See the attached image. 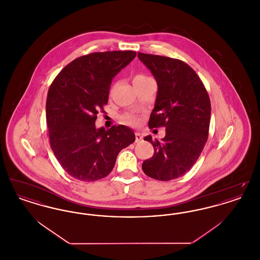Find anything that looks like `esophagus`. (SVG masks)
I'll return each instance as SVG.
<instances>
[{
  "label": "esophagus",
  "instance_id": "obj_1",
  "mask_svg": "<svg viewBox=\"0 0 260 260\" xmlns=\"http://www.w3.org/2000/svg\"><path fill=\"white\" fill-rule=\"evenodd\" d=\"M142 139V136L139 134V133H136V142H139L140 140Z\"/></svg>",
  "mask_w": 260,
  "mask_h": 260
}]
</instances>
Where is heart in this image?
I'll use <instances>...</instances> for the list:
<instances>
[{
  "label": "heart",
  "mask_w": 260,
  "mask_h": 260,
  "mask_svg": "<svg viewBox=\"0 0 260 260\" xmlns=\"http://www.w3.org/2000/svg\"><path fill=\"white\" fill-rule=\"evenodd\" d=\"M144 78H147V76L142 74L136 75L134 79V82L135 81H138V80H141V79H144ZM122 121L124 122V124H131V125H134V124H137V119L136 117H135L134 115H131V114H125L123 117H122Z\"/></svg>",
  "instance_id": "heart-1"
}]
</instances>
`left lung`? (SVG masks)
Wrapping results in <instances>:
<instances>
[{"instance_id":"left-lung-1","label":"left lung","mask_w":260,"mask_h":260,"mask_svg":"<svg viewBox=\"0 0 260 260\" xmlns=\"http://www.w3.org/2000/svg\"><path fill=\"white\" fill-rule=\"evenodd\" d=\"M138 58L158 84L149 127H166V136L161 141L145 136L144 140L154 147V155L143 161L142 170L154 179L173 180L194 166L206 145L210 96L200 77L185 62L142 52H138Z\"/></svg>"}]
</instances>
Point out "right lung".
Listing matches in <instances>:
<instances>
[{
  "label": "right lung",
  "instance_id": "add662e5",
  "mask_svg": "<svg viewBox=\"0 0 260 260\" xmlns=\"http://www.w3.org/2000/svg\"><path fill=\"white\" fill-rule=\"evenodd\" d=\"M136 56L134 50L92 52L67 64L50 85L47 125L51 150L63 170L81 181L111 173L118 154L135 142L123 124L96 129L99 112L108 103L112 79Z\"/></svg>",
  "mask_w": 260,
  "mask_h": 260
}]
</instances>
